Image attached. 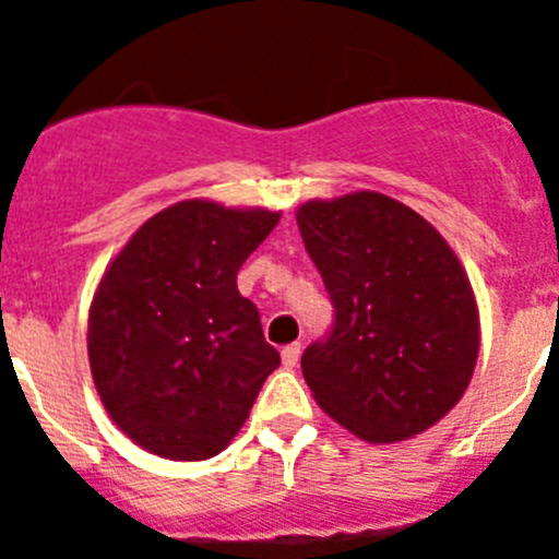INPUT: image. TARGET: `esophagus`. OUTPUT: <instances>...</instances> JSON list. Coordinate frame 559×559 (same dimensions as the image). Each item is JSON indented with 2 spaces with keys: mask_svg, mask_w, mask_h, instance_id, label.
Returning a JSON list of instances; mask_svg holds the SVG:
<instances>
[{
  "mask_svg": "<svg viewBox=\"0 0 559 559\" xmlns=\"http://www.w3.org/2000/svg\"><path fill=\"white\" fill-rule=\"evenodd\" d=\"M298 358H301V344H298V342L287 344V347L282 349V366H285V368L296 366Z\"/></svg>",
  "mask_w": 559,
  "mask_h": 559,
  "instance_id": "1",
  "label": "esophagus"
}]
</instances>
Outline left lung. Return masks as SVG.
I'll return each instance as SVG.
<instances>
[{"label": "left lung", "instance_id": "obj_1", "mask_svg": "<svg viewBox=\"0 0 559 559\" xmlns=\"http://www.w3.org/2000/svg\"><path fill=\"white\" fill-rule=\"evenodd\" d=\"M298 231L331 296L301 371L322 412L371 444L428 430L463 399L479 309L463 263L423 215L377 191L312 199Z\"/></svg>", "mask_w": 559, "mask_h": 559}]
</instances>
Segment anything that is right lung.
<instances>
[{"mask_svg": "<svg viewBox=\"0 0 559 559\" xmlns=\"http://www.w3.org/2000/svg\"><path fill=\"white\" fill-rule=\"evenodd\" d=\"M277 223L263 206L177 201L107 266L88 312L91 377L142 450L206 460L245 425L280 353L237 274Z\"/></svg>", "mask_w": 559, "mask_h": 559, "instance_id": "right-lung-1", "label": "right lung"}]
</instances>
